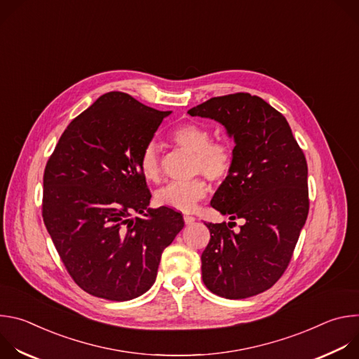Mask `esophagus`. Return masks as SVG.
<instances>
[{"mask_svg": "<svg viewBox=\"0 0 359 359\" xmlns=\"http://www.w3.org/2000/svg\"><path fill=\"white\" fill-rule=\"evenodd\" d=\"M184 223L187 224V226H190V224H193L194 222H196V217L194 216H190V215H184Z\"/></svg>", "mask_w": 359, "mask_h": 359, "instance_id": "1", "label": "esophagus"}]
</instances>
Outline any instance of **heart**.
<instances>
[{"instance_id":"heart-1","label":"heart","mask_w":359,"mask_h":359,"mask_svg":"<svg viewBox=\"0 0 359 359\" xmlns=\"http://www.w3.org/2000/svg\"><path fill=\"white\" fill-rule=\"evenodd\" d=\"M170 140L180 149L194 153L193 172L201 173L212 182L226 180L234 168V149L227 140H212L210 130L196 122H186L176 126ZM140 172L147 182L156 183L162 176L161 155L156 144H147L140 156ZM209 184L203 177L187 182H170L156 193L161 206L190 212L196 204L208 196Z\"/></svg>"}]
</instances>
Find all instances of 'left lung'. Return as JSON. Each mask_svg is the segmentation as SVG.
Returning <instances> with one entry per match:
<instances>
[{
    "label": "left lung",
    "mask_w": 359,
    "mask_h": 359,
    "mask_svg": "<svg viewBox=\"0 0 359 359\" xmlns=\"http://www.w3.org/2000/svg\"><path fill=\"white\" fill-rule=\"evenodd\" d=\"M226 126L234 137V168L210 204L236 223H206L203 283L229 299L271 288L287 270L310 209L309 168L287 119L247 92L212 97L189 111Z\"/></svg>",
    "instance_id": "left-lung-1"
}]
</instances>
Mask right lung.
<instances>
[{
	"label": "right lung",
	"mask_w": 359,
	"mask_h": 359,
	"mask_svg": "<svg viewBox=\"0 0 359 359\" xmlns=\"http://www.w3.org/2000/svg\"><path fill=\"white\" fill-rule=\"evenodd\" d=\"M168 115L108 92L68 125L46 162L43 223L67 271L90 295L128 301L146 292L184 226L173 209H147L139 165ZM133 212L145 217L130 219Z\"/></svg>",
	"instance_id": "1"
}]
</instances>
